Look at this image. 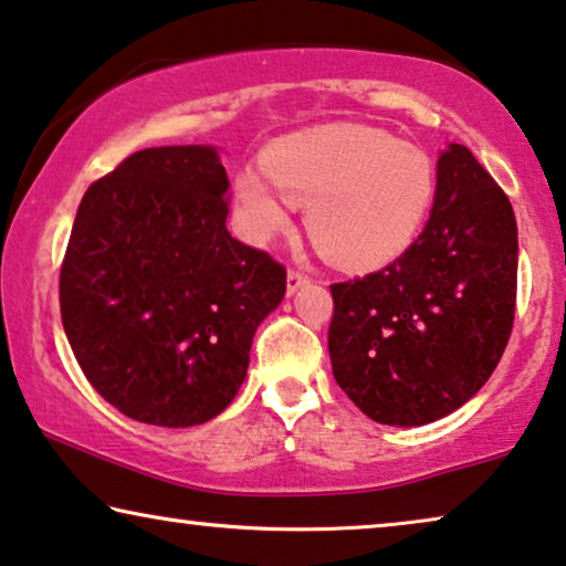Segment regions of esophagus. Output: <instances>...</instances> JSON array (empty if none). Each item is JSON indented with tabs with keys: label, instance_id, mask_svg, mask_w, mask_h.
Segmentation results:
<instances>
[{
	"label": "esophagus",
	"instance_id": "esophagus-1",
	"mask_svg": "<svg viewBox=\"0 0 566 566\" xmlns=\"http://www.w3.org/2000/svg\"><path fill=\"white\" fill-rule=\"evenodd\" d=\"M307 279H311V276H307L303 269L292 266V269L287 271V290H290V292H297V290L303 287V284L307 282Z\"/></svg>",
	"mask_w": 566,
	"mask_h": 566
}]
</instances>
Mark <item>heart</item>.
Segmentation results:
<instances>
[{
  "mask_svg": "<svg viewBox=\"0 0 566 566\" xmlns=\"http://www.w3.org/2000/svg\"><path fill=\"white\" fill-rule=\"evenodd\" d=\"M434 188L427 149L375 126L328 124L276 139L263 153V172H240L232 193L253 243L287 232L297 205L307 207V232L326 259L378 269L417 238Z\"/></svg>",
  "mask_w": 566,
  "mask_h": 566,
  "instance_id": "b5f03b06",
  "label": "heart"
}]
</instances>
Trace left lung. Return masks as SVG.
<instances>
[{
	"label": "left lung",
	"mask_w": 566,
	"mask_h": 566,
	"mask_svg": "<svg viewBox=\"0 0 566 566\" xmlns=\"http://www.w3.org/2000/svg\"><path fill=\"white\" fill-rule=\"evenodd\" d=\"M331 370L359 411L419 427L492 378L517 300L507 193L463 145L437 160L432 214L388 266L331 284Z\"/></svg>",
	"instance_id": "8db88e82"
}]
</instances>
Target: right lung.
Segmentation results:
<instances>
[{
  "instance_id": "right-lung-1",
  "label": "right lung",
  "mask_w": 566,
  "mask_h": 566,
  "mask_svg": "<svg viewBox=\"0 0 566 566\" xmlns=\"http://www.w3.org/2000/svg\"><path fill=\"white\" fill-rule=\"evenodd\" d=\"M228 172L212 147H149L82 196L59 274L70 346L129 419L193 427L245 380L259 323L287 269L228 232Z\"/></svg>"
}]
</instances>
